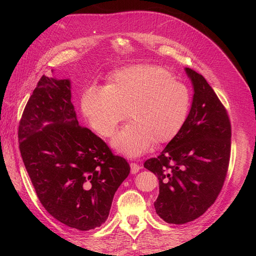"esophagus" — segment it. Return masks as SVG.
<instances>
[{
    "mask_svg": "<svg viewBox=\"0 0 256 256\" xmlns=\"http://www.w3.org/2000/svg\"><path fill=\"white\" fill-rule=\"evenodd\" d=\"M130 168H131V174H136L140 171L141 166L136 164H130Z\"/></svg>",
    "mask_w": 256,
    "mask_h": 256,
    "instance_id": "1",
    "label": "esophagus"
}]
</instances>
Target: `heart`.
<instances>
[{"label":"heart","mask_w":256,"mask_h":256,"mask_svg":"<svg viewBox=\"0 0 256 256\" xmlns=\"http://www.w3.org/2000/svg\"><path fill=\"white\" fill-rule=\"evenodd\" d=\"M82 110L90 126L104 138L128 116L132 120L118 131L112 146L130 158L141 156L152 145L166 143L180 132L189 118V88L168 69L136 65L116 72L106 86L83 92Z\"/></svg>","instance_id":"heart-1"}]
</instances>
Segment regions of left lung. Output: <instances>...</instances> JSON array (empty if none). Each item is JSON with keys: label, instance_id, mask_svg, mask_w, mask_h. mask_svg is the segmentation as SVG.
I'll use <instances>...</instances> for the list:
<instances>
[{"label": "left lung", "instance_id": "8db88e82", "mask_svg": "<svg viewBox=\"0 0 256 256\" xmlns=\"http://www.w3.org/2000/svg\"><path fill=\"white\" fill-rule=\"evenodd\" d=\"M192 82L189 118L157 158L144 168L158 177L157 214L172 224L196 220L210 207L226 180L230 154V122L202 74L184 68Z\"/></svg>", "mask_w": 256, "mask_h": 256}]
</instances>
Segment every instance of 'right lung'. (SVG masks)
Returning a JSON list of instances; mask_svg holds the SVG:
<instances>
[{
	"label": "right lung",
	"instance_id": "add662e5",
	"mask_svg": "<svg viewBox=\"0 0 256 256\" xmlns=\"http://www.w3.org/2000/svg\"><path fill=\"white\" fill-rule=\"evenodd\" d=\"M70 88L68 79L42 76L19 122V148L46 210L69 228L90 230L108 219L130 166L79 125Z\"/></svg>",
	"mask_w": 256,
	"mask_h": 256
}]
</instances>
